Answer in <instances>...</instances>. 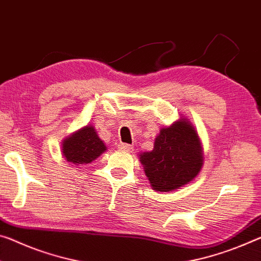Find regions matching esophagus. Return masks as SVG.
Wrapping results in <instances>:
<instances>
[{"mask_svg":"<svg viewBox=\"0 0 261 261\" xmlns=\"http://www.w3.org/2000/svg\"><path fill=\"white\" fill-rule=\"evenodd\" d=\"M118 148L121 151H124V152H131L132 150H134V146L130 145V144L122 143V144H119V145H118Z\"/></svg>","mask_w":261,"mask_h":261,"instance_id":"obj_1","label":"esophagus"}]
</instances>
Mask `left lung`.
Returning a JSON list of instances; mask_svg holds the SVG:
<instances>
[{
	"mask_svg": "<svg viewBox=\"0 0 261 261\" xmlns=\"http://www.w3.org/2000/svg\"><path fill=\"white\" fill-rule=\"evenodd\" d=\"M139 160L153 190L168 193L195 179L203 166V147L192 122L186 117L161 127L152 151Z\"/></svg>",
	"mask_w": 261,
	"mask_h": 261,
	"instance_id": "8db88e82",
	"label": "left lung"
}]
</instances>
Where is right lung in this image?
<instances>
[{"label": "right lung", "instance_id": "1", "mask_svg": "<svg viewBox=\"0 0 261 261\" xmlns=\"http://www.w3.org/2000/svg\"><path fill=\"white\" fill-rule=\"evenodd\" d=\"M106 151V144L89 124L66 137L61 145V153L66 161L75 166L90 164Z\"/></svg>", "mask_w": 261, "mask_h": 261}]
</instances>
